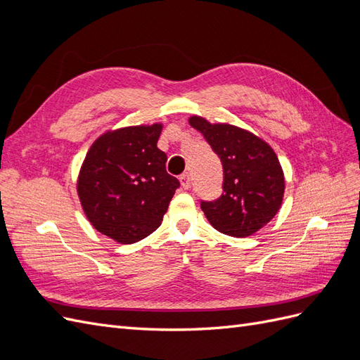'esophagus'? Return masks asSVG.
I'll use <instances>...</instances> for the list:
<instances>
[{"label":"esophagus","instance_id":"obj_1","mask_svg":"<svg viewBox=\"0 0 360 360\" xmlns=\"http://www.w3.org/2000/svg\"><path fill=\"white\" fill-rule=\"evenodd\" d=\"M180 181H181V186H183L184 189H189V186H191V176H189V172L181 174Z\"/></svg>","mask_w":360,"mask_h":360}]
</instances>
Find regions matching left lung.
Masks as SVG:
<instances>
[{
	"instance_id": "left-lung-1",
	"label": "left lung",
	"mask_w": 360,
	"mask_h": 360,
	"mask_svg": "<svg viewBox=\"0 0 360 360\" xmlns=\"http://www.w3.org/2000/svg\"><path fill=\"white\" fill-rule=\"evenodd\" d=\"M189 123L221 159L222 193L201 200L207 219L226 236L248 237L274 217L284 197V172L275 151L263 139L231 124H210L202 117Z\"/></svg>"
}]
</instances>
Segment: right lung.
Listing matches in <instances>:
<instances>
[{
	"label": "right lung",
	"instance_id": "right-lung-1",
	"mask_svg": "<svg viewBox=\"0 0 360 360\" xmlns=\"http://www.w3.org/2000/svg\"><path fill=\"white\" fill-rule=\"evenodd\" d=\"M160 124L102 135L89 150L78 179L82 209L97 231L130 245L156 231L180 181L167 172L158 148Z\"/></svg>",
	"mask_w": 360,
	"mask_h": 360
}]
</instances>
